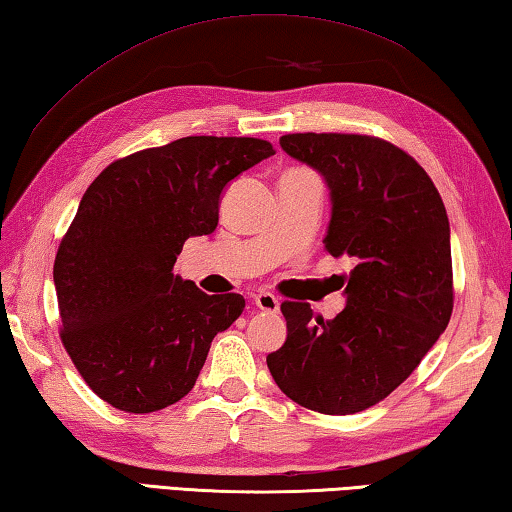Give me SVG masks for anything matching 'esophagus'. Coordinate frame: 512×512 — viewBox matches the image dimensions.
<instances>
[{
    "label": "esophagus",
    "instance_id": "obj_1",
    "mask_svg": "<svg viewBox=\"0 0 512 512\" xmlns=\"http://www.w3.org/2000/svg\"><path fill=\"white\" fill-rule=\"evenodd\" d=\"M253 302H255V306H257L259 311H266V313H277V311H280V300H277L273 293H266V291L257 293L253 297Z\"/></svg>",
    "mask_w": 512,
    "mask_h": 512
}]
</instances>
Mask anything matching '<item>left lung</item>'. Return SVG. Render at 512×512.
<instances>
[{
	"instance_id": "1",
	"label": "left lung",
	"mask_w": 512,
	"mask_h": 512,
	"mask_svg": "<svg viewBox=\"0 0 512 512\" xmlns=\"http://www.w3.org/2000/svg\"><path fill=\"white\" fill-rule=\"evenodd\" d=\"M280 145L327 181L324 248L356 266L333 320L304 302L282 304L286 342L266 365L306 410L356 414L392 394L448 327L450 221L423 167L383 138L309 132Z\"/></svg>"
}]
</instances>
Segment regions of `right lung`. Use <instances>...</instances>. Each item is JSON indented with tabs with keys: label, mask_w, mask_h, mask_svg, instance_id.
<instances>
[{
	"label": "right lung",
	"mask_w": 512,
	"mask_h": 512,
	"mask_svg": "<svg viewBox=\"0 0 512 512\" xmlns=\"http://www.w3.org/2000/svg\"><path fill=\"white\" fill-rule=\"evenodd\" d=\"M262 138L185 136L102 170L62 237L53 282L60 338L111 407L150 414L190 392L210 342L244 311L172 273L185 239L215 232L219 197L273 156Z\"/></svg>",
	"instance_id": "add662e5"
}]
</instances>
